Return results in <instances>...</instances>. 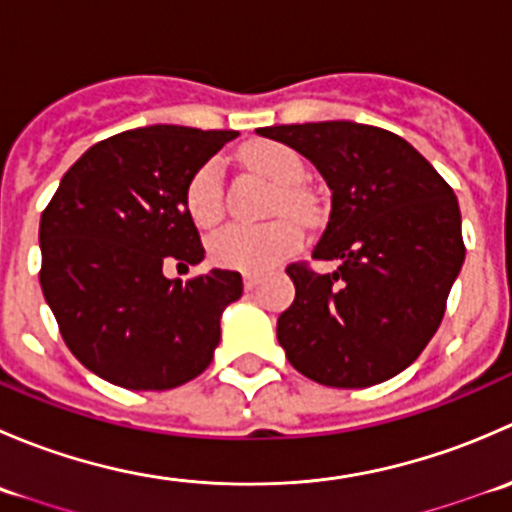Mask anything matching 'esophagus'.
<instances>
[{"instance_id":"1","label":"esophagus","mask_w":512,"mask_h":512,"mask_svg":"<svg viewBox=\"0 0 512 512\" xmlns=\"http://www.w3.org/2000/svg\"><path fill=\"white\" fill-rule=\"evenodd\" d=\"M257 285H260V280H257V277L245 275V289H247V292H252V289H257Z\"/></svg>"}]
</instances>
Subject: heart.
Masks as SVG:
<instances>
[{
    "mask_svg": "<svg viewBox=\"0 0 512 512\" xmlns=\"http://www.w3.org/2000/svg\"><path fill=\"white\" fill-rule=\"evenodd\" d=\"M245 160L280 188L275 213H304L307 200L294 185L302 180L304 163L292 148L282 143H255L245 151ZM185 208L190 220L200 227H210L223 218V165L218 158L208 160L190 175L185 185ZM302 245V230L292 218L277 220L265 227L230 225L215 232L208 242V252L215 265L227 270L262 275L292 257Z\"/></svg>",
    "mask_w": 512,
    "mask_h": 512,
    "instance_id": "heart-1",
    "label": "heart"
}]
</instances>
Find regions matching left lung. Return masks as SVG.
Wrapping results in <instances>:
<instances>
[{"mask_svg": "<svg viewBox=\"0 0 512 512\" xmlns=\"http://www.w3.org/2000/svg\"><path fill=\"white\" fill-rule=\"evenodd\" d=\"M257 133L312 160L332 190L312 250L329 275L287 267L294 302L277 319L289 364L337 389L391 379L441 324L466 245L451 185L396 133L354 121L292 123Z\"/></svg>", "mask_w": 512, "mask_h": 512, "instance_id": "left-lung-1", "label": "left lung"}]
</instances>
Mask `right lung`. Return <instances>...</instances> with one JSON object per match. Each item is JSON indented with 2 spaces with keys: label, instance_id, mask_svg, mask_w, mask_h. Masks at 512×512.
<instances>
[{
  "label": "right lung",
  "instance_id": "right-lung-1",
  "mask_svg": "<svg viewBox=\"0 0 512 512\" xmlns=\"http://www.w3.org/2000/svg\"><path fill=\"white\" fill-rule=\"evenodd\" d=\"M235 131L146 126L96 143L41 213V292L66 347L131 391H165L208 369L240 272L168 280L165 260L205 257L185 208L190 175Z\"/></svg>",
  "mask_w": 512,
  "mask_h": 512
}]
</instances>
